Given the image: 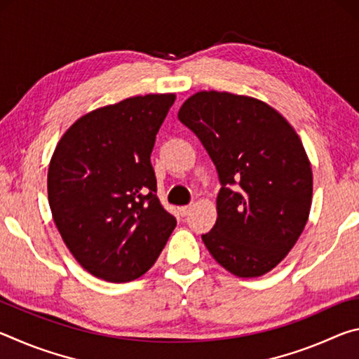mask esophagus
<instances>
[{
	"label": "esophagus",
	"instance_id": "1",
	"mask_svg": "<svg viewBox=\"0 0 359 359\" xmlns=\"http://www.w3.org/2000/svg\"><path fill=\"white\" fill-rule=\"evenodd\" d=\"M191 209H193V205H182V208L179 209V212H180L182 217H187L191 212Z\"/></svg>",
	"mask_w": 359,
	"mask_h": 359
}]
</instances>
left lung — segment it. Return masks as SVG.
<instances>
[{
  "mask_svg": "<svg viewBox=\"0 0 359 359\" xmlns=\"http://www.w3.org/2000/svg\"><path fill=\"white\" fill-rule=\"evenodd\" d=\"M177 117L203 142L222 184L204 245L231 274H267L294 247L311 212L312 168L299 136L266 102L215 90L190 96Z\"/></svg>",
  "mask_w": 359,
  "mask_h": 359,
  "instance_id": "8db88e82",
  "label": "left lung"
}]
</instances>
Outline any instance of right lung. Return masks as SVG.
Returning <instances> with one entry per match:
<instances>
[{
    "instance_id": "1",
    "label": "right lung",
    "mask_w": 359,
    "mask_h": 359,
    "mask_svg": "<svg viewBox=\"0 0 359 359\" xmlns=\"http://www.w3.org/2000/svg\"><path fill=\"white\" fill-rule=\"evenodd\" d=\"M175 95L133 96L85 114L53 151L47 174L52 217L85 271L106 282L145 274L175 218L156 196L150 155Z\"/></svg>"
}]
</instances>
